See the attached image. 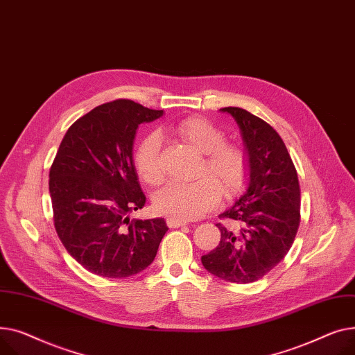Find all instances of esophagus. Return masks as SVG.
Listing matches in <instances>:
<instances>
[{
	"mask_svg": "<svg viewBox=\"0 0 355 355\" xmlns=\"http://www.w3.org/2000/svg\"><path fill=\"white\" fill-rule=\"evenodd\" d=\"M166 223H168L169 227H179V226L187 225L186 220H182V219H178V218H173V216H169L168 219H166Z\"/></svg>",
	"mask_w": 355,
	"mask_h": 355,
	"instance_id": "1",
	"label": "esophagus"
}]
</instances>
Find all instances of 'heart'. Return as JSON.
<instances>
[{
  "label": "heart",
  "mask_w": 355,
  "mask_h": 355,
  "mask_svg": "<svg viewBox=\"0 0 355 355\" xmlns=\"http://www.w3.org/2000/svg\"><path fill=\"white\" fill-rule=\"evenodd\" d=\"M172 130L203 153L199 179L183 183L171 182L155 195L156 211L182 220L200 218L225 196L238 193L245 186L251 162L248 152L236 143H229L222 129L203 117H186L176 121ZM160 137L150 133L140 141L135 166L141 180L157 184L163 179L160 164Z\"/></svg>",
  "instance_id": "obj_1"
}]
</instances>
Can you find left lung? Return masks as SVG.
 <instances>
[{
  "label": "left lung",
  "mask_w": 355,
  "mask_h": 355,
  "mask_svg": "<svg viewBox=\"0 0 355 355\" xmlns=\"http://www.w3.org/2000/svg\"><path fill=\"white\" fill-rule=\"evenodd\" d=\"M239 124L251 162L246 192L219 215V245L202 257L220 279L249 284L263 278L288 254L301 222L297 169L278 132L239 107H223Z\"/></svg>",
  "instance_id": "obj_1"
}]
</instances>
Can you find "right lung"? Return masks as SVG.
I'll return each instance as SVG.
<instances>
[{
    "label": "right lung",
    "mask_w": 355,
    "mask_h": 355,
    "mask_svg": "<svg viewBox=\"0 0 355 355\" xmlns=\"http://www.w3.org/2000/svg\"><path fill=\"white\" fill-rule=\"evenodd\" d=\"M162 114L117 98L77 119L60 143L49 180L54 227L67 252L94 275L141 272L168 232L163 218L129 219L146 203L133 164L135 135L140 123Z\"/></svg>",
    "instance_id": "add662e5"
}]
</instances>
